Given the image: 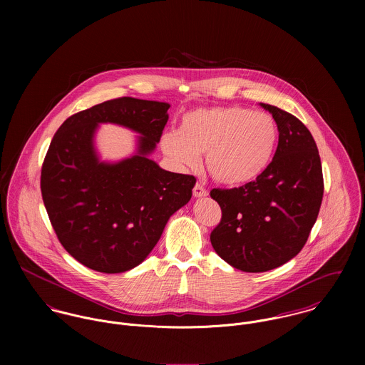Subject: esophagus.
<instances>
[{
    "instance_id": "34e87169",
    "label": "esophagus",
    "mask_w": 365,
    "mask_h": 365,
    "mask_svg": "<svg viewBox=\"0 0 365 365\" xmlns=\"http://www.w3.org/2000/svg\"><path fill=\"white\" fill-rule=\"evenodd\" d=\"M192 194H194V197L200 198V197L208 195V191L204 188V185H202L201 182H197V184L194 185V188H192Z\"/></svg>"
}]
</instances>
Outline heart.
<instances>
[{
    "label": "heart",
    "instance_id": "heart-1",
    "mask_svg": "<svg viewBox=\"0 0 365 365\" xmlns=\"http://www.w3.org/2000/svg\"><path fill=\"white\" fill-rule=\"evenodd\" d=\"M275 119L243 106L192 109L182 115L178 132L161 136V149L180 167H195L205 153L209 174L217 182L242 185L256 180L274 156Z\"/></svg>",
    "mask_w": 365,
    "mask_h": 365
}]
</instances>
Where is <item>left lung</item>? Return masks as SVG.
I'll list each match as a JSON object with an SVG mask.
<instances>
[{
  "label": "left lung",
  "instance_id": "left-lung-1",
  "mask_svg": "<svg viewBox=\"0 0 365 365\" xmlns=\"http://www.w3.org/2000/svg\"><path fill=\"white\" fill-rule=\"evenodd\" d=\"M278 126L275 155L242 187L213 188L222 209L210 233L215 252L232 267L264 272L294 259L305 246L323 198L322 163L308 128L292 113L261 104Z\"/></svg>",
  "mask_w": 365,
  "mask_h": 365
}]
</instances>
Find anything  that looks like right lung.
<instances>
[{"mask_svg": "<svg viewBox=\"0 0 365 365\" xmlns=\"http://www.w3.org/2000/svg\"><path fill=\"white\" fill-rule=\"evenodd\" d=\"M170 104L122 97L67 118L53 136L41 191L56 236L83 265L116 274L132 269L156 246L170 216L192 195L197 178L160 168L150 155ZM118 123L143 136L138 153L101 163L92 138L98 123Z\"/></svg>", "mask_w": 365, "mask_h": 365, "instance_id": "right-lung-1", "label": "right lung"}]
</instances>
